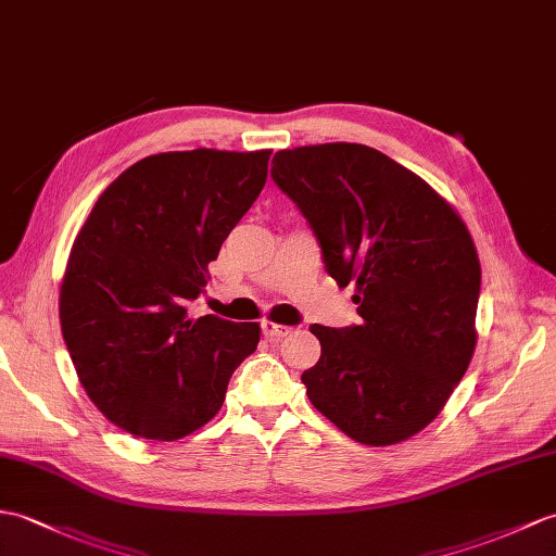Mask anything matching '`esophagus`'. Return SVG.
I'll return each mask as SVG.
<instances>
[{"label": "esophagus", "mask_w": 556, "mask_h": 556, "mask_svg": "<svg viewBox=\"0 0 556 556\" xmlns=\"http://www.w3.org/2000/svg\"><path fill=\"white\" fill-rule=\"evenodd\" d=\"M263 333L267 339H273V341H277V339H283V337H289V333L293 331L291 327H287V325H277V321H269V319H265L263 321Z\"/></svg>", "instance_id": "obj_1"}]
</instances>
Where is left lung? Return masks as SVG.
Masks as SVG:
<instances>
[{
	"instance_id": "1",
	"label": "left lung",
	"mask_w": 556,
	"mask_h": 556,
	"mask_svg": "<svg viewBox=\"0 0 556 556\" xmlns=\"http://www.w3.org/2000/svg\"><path fill=\"white\" fill-rule=\"evenodd\" d=\"M273 179L299 205L339 287L353 283L359 325H313L321 345L307 397L365 445L429 426L476 348L481 263L467 225L407 167L365 144L275 153Z\"/></svg>"
}]
</instances>
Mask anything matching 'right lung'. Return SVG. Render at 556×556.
Segmentation results:
<instances>
[{
    "label": "right lung",
    "mask_w": 556,
    "mask_h": 556,
    "mask_svg": "<svg viewBox=\"0 0 556 556\" xmlns=\"http://www.w3.org/2000/svg\"><path fill=\"white\" fill-rule=\"evenodd\" d=\"M273 151H167L106 187L77 231L59 317L77 379L99 412L147 441L208 424L255 321L193 319L208 265L263 191Z\"/></svg>",
    "instance_id": "add662e5"
}]
</instances>
